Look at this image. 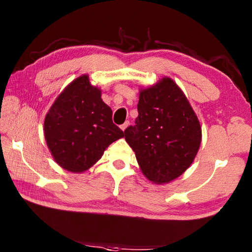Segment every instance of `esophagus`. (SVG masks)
I'll return each mask as SVG.
<instances>
[{
	"label": "esophagus",
	"instance_id": "34e87169",
	"mask_svg": "<svg viewBox=\"0 0 252 252\" xmlns=\"http://www.w3.org/2000/svg\"><path fill=\"white\" fill-rule=\"evenodd\" d=\"M129 125H130V122H129V121H126L125 123H123V125L120 126V129H121L122 131H125V130L126 129V127L129 126Z\"/></svg>",
	"mask_w": 252,
	"mask_h": 252
}]
</instances>
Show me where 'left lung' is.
I'll use <instances>...</instances> for the list:
<instances>
[{
    "label": "left lung",
    "instance_id": "left-lung-1",
    "mask_svg": "<svg viewBox=\"0 0 252 252\" xmlns=\"http://www.w3.org/2000/svg\"><path fill=\"white\" fill-rule=\"evenodd\" d=\"M135 125L125 138L143 174L155 184L179 178L194 161L201 143L199 120L179 85L164 77L140 91Z\"/></svg>",
    "mask_w": 252,
    "mask_h": 252
}]
</instances>
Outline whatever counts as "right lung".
<instances>
[{
    "instance_id": "right-lung-1",
    "label": "right lung",
    "mask_w": 252,
    "mask_h": 252,
    "mask_svg": "<svg viewBox=\"0 0 252 252\" xmlns=\"http://www.w3.org/2000/svg\"><path fill=\"white\" fill-rule=\"evenodd\" d=\"M100 96V89L82 74L58 95L45 116L47 147L55 161L70 172L89 170L112 142L125 136Z\"/></svg>"
}]
</instances>
